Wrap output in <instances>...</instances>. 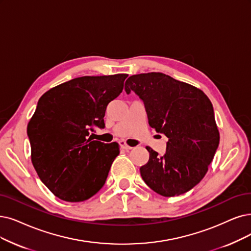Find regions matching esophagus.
<instances>
[{
  "label": "esophagus",
  "mask_w": 251,
  "mask_h": 251,
  "mask_svg": "<svg viewBox=\"0 0 251 251\" xmlns=\"http://www.w3.org/2000/svg\"><path fill=\"white\" fill-rule=\"evenodd\" d=\"M119 145H120V147H122L123 149H132V147L129 146V145H127L125 141H119Z\"/></svg>",
  "instance_id": "1"
}]
</instances>
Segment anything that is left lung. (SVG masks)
<instances>
[{"mask_svg":"<svg viewBox=\"0 0 251 251\" xmlns=\"http://www.w3.org/2000/svg\"><path fill=\"white\" fill-rule=\"evenodd\" d=\"M126 92L143 100L149 126L168 138L164 155L152 148L140 168L145 183L160 196L182 195L208 171L219 144L213 107L196 86L159 73L128 77Z\"/></svg>","mask_w":251,"mask_h":251,"instance_id":"obj_1","label":"left lung"}]
</instances>
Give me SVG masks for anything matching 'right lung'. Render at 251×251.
<instances>
[{
    "mask_svg": "<svg viewBox=\"0 0 251 251\" xmlns=\"http://www.w3.org/2000/svg\"><path fill=\"white\" fill-rule=\"evenodd\" d=\"M127 74L83 76L47 91L27 124L31 158L41 181L66 202H82L103 187L119 154L116 142L93 140L104 127L108 104L124 89Z\"/></svg>",
    "mask_w": 251,
    "mask_h": 251,
    "instance_id": "obj_1",
    "label": "right lung"
}]
</instances>
